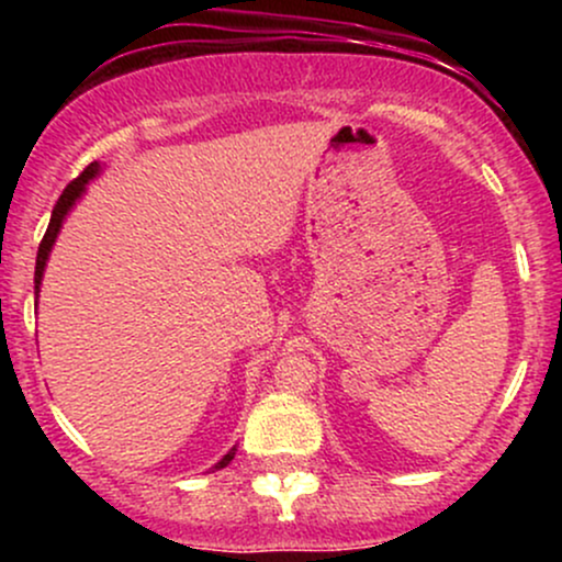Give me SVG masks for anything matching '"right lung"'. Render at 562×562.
Segmentation results:
<instances>
[{"instance_id": "right-lung-1", "label": "right lung", "mask_w": 562, "mask_h": 562, "mask_svg": "<svg viewBox=\"0 0 562 562\" xmlns=\"http://www.w3.org/2000/svg\"><path fill=\"white\" fill-rule=\"evenodd\" d=\"M97 171H100V166H97V164H89L87 169H83V171L79 173V177H76L74 182H70V184L66 187V190H63V195L57 198V203H55V209H53V218H49V227H47V232H44L42 243H38V254H36V274H34V282H36V295H38V285H42L44 267H47V256H49V250H53V243H55L57 232H60V227H63V218H66V214H68L70 205L76 203V198H79L81 192H83V184H87L89 179H92ZM232 457H235V449H229L227 454H224V460H222V462H216V468H214V470H218V468H227L229 462H232Z\"/></svg>"}]
</instances>
